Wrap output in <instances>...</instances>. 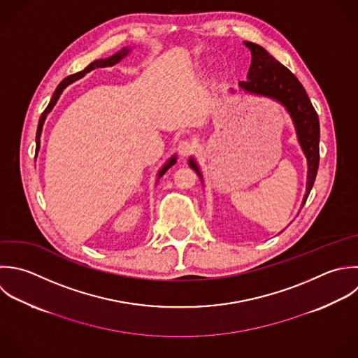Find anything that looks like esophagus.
<instances>
[{
    "label": "esophagus",
    "instance_id": "1",
    "mask_svg": "<svg viewBox=\"0 0 358 358\" xmlns=\"http://www.w3.org/2000/svg\"><path fill=\"white\" fill-rule=\"evenodd\" d=\"M194 148H195L194 143H192L191 141H188V139L180 141L178 145H177V150H178V153H180L182 157H187L188 155H191L192 150H194Z\"/></svg>",
    "mask_w": 358,
    "mask_h": 358
}]
</instances>
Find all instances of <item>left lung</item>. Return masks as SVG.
I'll return each instance as SVG.
<instances>
[{
    "instance_id": "1",
    "label": "left lung",
    "mask_w": 358,
    "mask_h": 358,
    "mask_svg": "<svg viewBox=\"0 0 358 358\" xmlns=\"http://www.w3.org/2000/svg\"><path fill=\"white\" fill-rule=\"evenodd\" d=\"M244 44L251 51L252 58L250 71L247 73V80L238 82V86L245 93L269 97L280 103L292 117L297 134V141L304 156L307 157L308 164L307 189L301 205L304 206L313 189L320 164L318 114L313 107L311 100L300 80L283 64H280L259 44L251 41H244ZM230 92L236 93L234 89H230ZM188 164L203 182L201 169L192 156L189 157Z\"/></svg>"
}]
</instances>
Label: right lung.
Returning a JSON list of instances; mask_svg holds the SVG:
<instances>
[{"label":"right lung","instance_id":"obj_1","mask_svg":"<svg viewBox=\"0 0 358 358\" xmlns=\"http://www.w3.org/2000/svg\"><path fill=\"white\" fill-rule=\"evenodd\" d=\"M131 52V47H124V48H121L118 52H115V54H113L111 57H108V58H100V59H96V61H93V62H90L83 71H80V72H78V73H73V75H69V76H66L58 86H57V89H55V92L52 93V97H51V100H50V103H48V106L45 107V110L43 111V114H41V117H40V120H38V125H37V132H36V156H37V152H38V149H40V136H41V131H43V125H44V121H45V118H47V115H48V113L54 108V106L57 104V101H58V99H59V96H61V93L64 92V89L66 87V86H69L71 83H73V82H76L78 79H80V78H83L87 72H90V71H93V69H96V68H104V66H113V65H115V64H118L122 58H125L128 54ZM176 162H177V156L174 155V156H171L164 164H163V167L159 170V173H157V181H159V178L160 177H163V174L173 166V164H176Z\"/></svg>","mask_w":358,"mask_h":358}]
</instances>
